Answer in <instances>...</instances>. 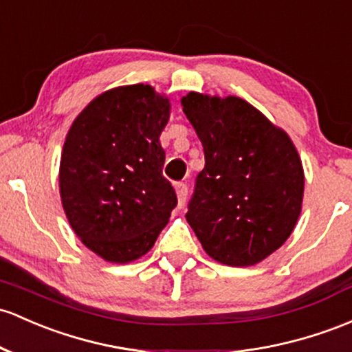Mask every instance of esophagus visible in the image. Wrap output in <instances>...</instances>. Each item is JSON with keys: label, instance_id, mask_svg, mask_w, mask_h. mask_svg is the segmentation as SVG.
<instances>
[{"label": "esophagus", "instance_id": "obj_1", "mask_svg": "<svg viewBox=\"0 0 352 352\" xmlns=\"http://www.w3.org/2000/svg\"><path fill=\"white\" fill-rule=\"evenodd\" d=\"M175 192H177V199H179V206L184 207L185 200H187V194H188V187L185 182H177L175 184Z\"/></svg>", "mask_w": 352, "mask_h": 352}]
</instances>
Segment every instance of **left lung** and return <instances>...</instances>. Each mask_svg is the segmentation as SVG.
<instances>
[{"instance_id": "left-lung-1", "label": "left lung", "mask_w": 352, "mask_h": 352, "mask_svg": "<svg viewBox=\"0 0 352 352\" xmlns=\"http://www.w3.org/2000/svg\"><path fill=\"white\" fill-rule=\"evenodd\" d=\"M182 107L206 155L185 219L214 261L256 265L287 241L299 219V153L284 130L239 96L190 91Z\"/></svg>"}]
</instances>
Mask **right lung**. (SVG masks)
Wrapping results in <instances>:
<instances>
[{
	"label": "right lung",
	"mask_w": 352,
	"mask_h": 352,
	"mask_svg": "<svg viewBox=\"0 0 352 352\" xmlns=\"http://www.w3.org/2000/svg\"><path fill=\"white\" fill-rule=\"evenodd\" d=\"M168 118V98L138 83L98 95L69 126L61 204L83 244L108 262L145 256L177 206L158 140Z\"/></svg>",
	"instance_id": "right-lung-1"
}]
</instances>
